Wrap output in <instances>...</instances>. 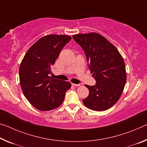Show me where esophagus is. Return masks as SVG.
<instances>
[{
  "label": "esophagus",
  "instance_id": "1",
  "mask_svg": "<svg viewBox=\"0 0 147 147\" xmlns=\"http://www.w3.org/2000/svg\"><path fill=\"white\" fill-rule=\"evenodd\" d=\"M72 85L74 86H80V84H73V83H72Z\"/></svg>",
  "mask_w": 147,
  "mask_h": 147
}]
</instances>
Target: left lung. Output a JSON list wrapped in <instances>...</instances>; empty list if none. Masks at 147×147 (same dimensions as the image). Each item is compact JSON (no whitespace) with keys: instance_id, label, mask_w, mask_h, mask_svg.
Masks as SVG:
<instances>
[{"instance_id":"8db88e82","label":"left lung","mask_w":147,"mask_h":147,"mask_svg":"<svg viewBox=\"0 0 147 147\" xmlns=\"http://www.w3.org/2000/svg\"><path fill=\"white\" fill-rule=\"evenodd\" d=\"M73 38L84 51L88 67L96 84L85 85L89 95L82 100L93 111H103L118 101L126 82L125 66L113 44L96 32L74 34Z\"/></svg>"}]
</instances>
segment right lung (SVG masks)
<instances>
[{
	"mask_svg": "<svg viewBox=\"0 0 147 147\" xmlns=\"http://www.w3.org/2000/svg\"><path fill=\"white\" fill-rule=\"evenodd\" d=\"M67 35L50 34L36 42L25 53L19 75L23 94L32 106L42 111L56 109L63 102L71 83L50 76L63 48L71 40Z\"/></svg>",
	"mask_w": 147,
	"mask_h": 147,
	"instance_id": "right-lung-1",
	"label": "right lung"
}]
</instances>
